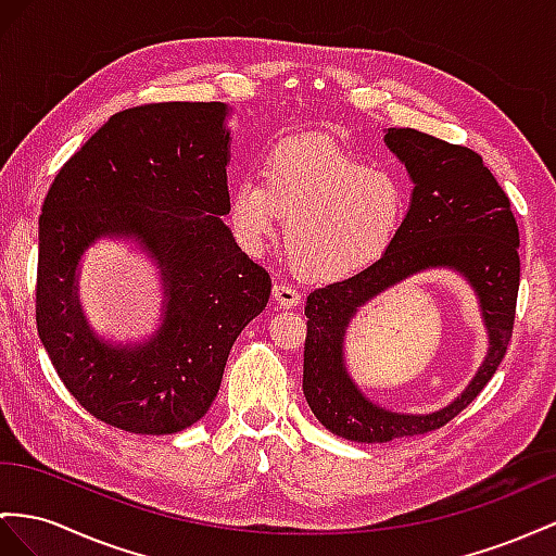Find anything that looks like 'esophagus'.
<instances>
[{"label": "esophagus", "instance_id": "obj_1", "mask_svg": "<svg viewBox=\"0 0 556 556\" xmlns=\"http://www.w3.org/2000/svg\"><path fill=\"white\" fill-rule=\"evenodd\" d=\"M273 298L281 307H287V309L301 305V293H298L293 287H287V283H275Z\"/></svg>", "mask_w": 556, "mask_h": 556}]
</instances>
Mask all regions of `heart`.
<instances>
[{
    "mask_svg": "<svg viewBox=\"0 0 556 556\" xmlns=\"http://www.w3.org/2000/svg\"><path fill=\"white\" fill-rule=\"evenodd\" d=\"M265 182L230 190V220L249 251L277 232L298 273L315 281L357 277L388 255L408 218L406 185L326 136H293L265 154Z\"/></svg>",
    "mask_w": 556,
    "mask_h": 556,
    "instance_id": "b5f03b06",
    "label": "heart"
}]
</instances>
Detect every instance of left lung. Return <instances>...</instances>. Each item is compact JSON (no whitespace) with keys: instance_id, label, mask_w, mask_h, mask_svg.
Segmentation results:
<instances>
[{"instance_id":"8db88e82","label":"left lung","mask_w":556,"mask_h":556,"mask_svg":"<svg viewBox=\"0 0 556 556\" xmlns=\"http://www.w3.org/2000/svg\"><path fill=\"white\" fill-rule=\"evenodd\" d=\"M386 146L414 180L400 239L366 273L312 291L305 305V400L326 430L362 444L427 434L472 404L505 357L519 291V227L507 194L481 156L416 129H388ZM441 266L473 287L490 333L488 357L448 407L432 415H396L368 401L351 380L344 336L368 300L408 276Z\"/></svg>"}]
</instances>
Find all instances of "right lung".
Returning <instances> with one entry per match:
<instances>
[{
  "instance_id": "right-lung-1",
  "label": "right lung",
  "mask_w": 556,
  "mask_h": 556,
  "mask_svg": "<svg viewBox=\"0 0 556 556\" xmlns=\"http://www.w3.org/2000/svg\"><path fill=\"white\" fill-rule=\"evenodd\" d=\"M227 117L225 103L117 112L70 156L41 206V345L67 392L126 432L174 434L202 418L237 336L273 291L223 223ZM103 236L136 240L161 269V329L142 344L98 337L78 303L80 255Z\"/></svg>"
}]
</instances>
